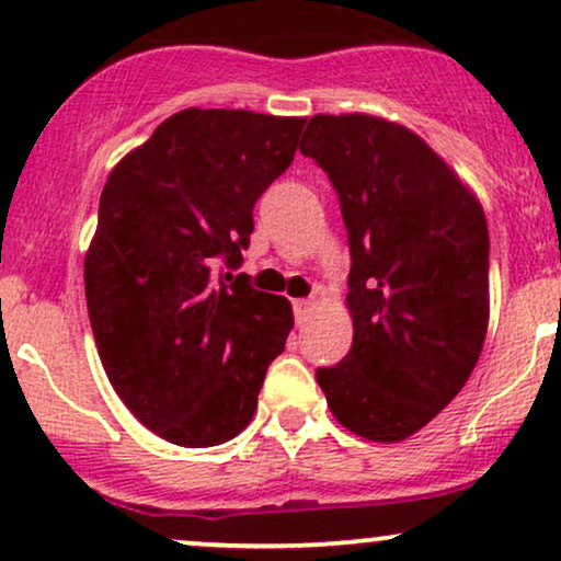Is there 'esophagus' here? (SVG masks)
<instances>
[{
	"mask_svg": "<svg viewBox=\"0 0 561 561\" xmlns=\"http://www.w3.org/2000/svg\"><path fill=\"white\" fill-rule=\"evenodd\" d=\"M295 321H298V324H302V321L308 319V313L313 311V302L311 300H295Z\"/></svg>",
	"mask_w": 561,
	"mask_h": 561,
	"instance_id": "1",
	"label": "esophagus"
}]
</instances>
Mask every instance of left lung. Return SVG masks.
I'll use <instances>...</instances> for the list:
<instances>
[{
    "label": "left lung",
    "mask_w": 561,
    "mask_h": 561,
    "mask_svg": "<svg viewBox=\"0 0 561 561\" xmlns=\"http://www.w3.org/2000/svg\"><path fill=\"white\" fill-rule=\"evenodd\" d=\"M300 152L330 176L351 244L353 345L317 382L351 433L405 440L465 388L485 343V214L427 141L377 115H313Z\"/></svg>",
    "instance_id": "obj_1"
}]
</instances>
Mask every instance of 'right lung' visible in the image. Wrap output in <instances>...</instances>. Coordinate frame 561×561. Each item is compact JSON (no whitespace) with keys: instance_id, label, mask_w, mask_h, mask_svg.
I'll return each mask as SVG.
<instances>
[{"instance_id":"obj_1","label":"right lung","mask_w":561,"mask_h":561,"mask_svg":"<svg viewBox=\"0 0 561 561\" xmlns=\"http://www.w3.org/2000/svg\"><path fill=\"white\" fill-rule=\"evenodd\" d=\"M306 118L190 107L107 176L83 259L96 353L147 430L184 448L248 427L293 330L287 298L248 276L253 205L293 163Z\"/></svg>"}]
</instances>
